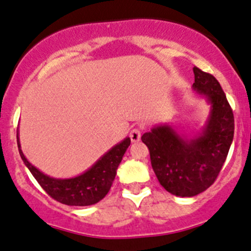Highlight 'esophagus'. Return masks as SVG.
<instances>
[{
    "label": "esophagus",
    "instance_id": "1",
    "mask_svg": "<svg viewBox=\"0 0 251 251\" xmlns=\"http://www.w3.org/2000/svg\"><path fill=\"white\" fill-rule=\"evenodd\" d=\"M141 130L139 128H132L130 132V138L131 141L133 142V143H136V142H139V139H141Z\"/></svg>",
    "mask_w": 251,
    "mask_h": 251
}]
</instances>
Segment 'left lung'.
Returning a JSON list of instances; mask_svg holds the SVG:
<instances>
[{
	"mask_svg": "<svg viewBox=\"0 0 251 251\" xmlns=\"http://www.w3.org/2000/svg\"><path fill=\"white\" fill-rule=\"evenodd\" d=\"M194 75L192 88L210 105L201 132L185 138L171 125H160L142 136L160 184L180 197L196 196L214 183L234 133L233 113L219 81L197 67H194Z\"/></svg>",
	"mask_w": 251,
	"mask_h": 251,
	"instance_id": "8db88e82",
	"label": "left lung"
}]
</instances>
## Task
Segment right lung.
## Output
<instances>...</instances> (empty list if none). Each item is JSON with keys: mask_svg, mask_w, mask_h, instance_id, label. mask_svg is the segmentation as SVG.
<instances>
[{"mask_svg": "<svg viewBox=\"0 0 251 251\" xmlns=\"http://www.w3.org/2000/svg\"><path fill=\"white\" fill-rule=\"evenodd\" d=\"M17 141L21 159L44 191L51 199L56 200L62 204L79 207L95 204L108 194L124 154L131 143V139L126 137L123 142L108 150L103 156L100 157L88 171L81 173L80 176L67 179H56L42 173L38 168L28 162L21 150L18 132Z\"/></svg>", "mask_w": 251, "mask_h": 251, "instance_id": "right-lung-1", "label": "right lung"}]
</instances>
